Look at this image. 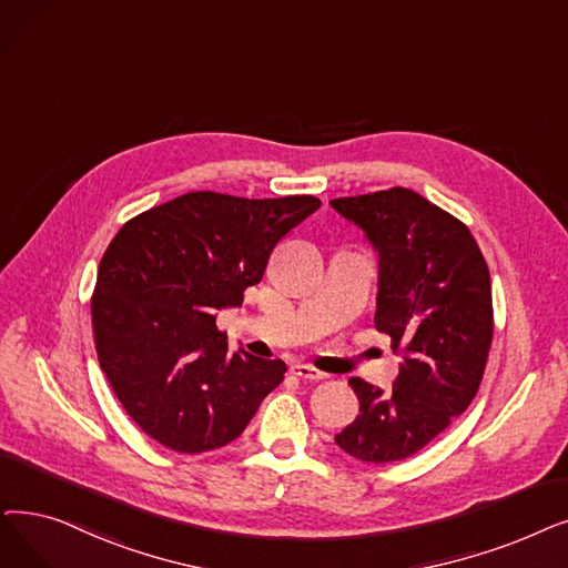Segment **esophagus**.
<instances>
[{"label":"esophagus","instance_id":"esophagus-1","mask_svg":"<svg viewBox=\"0 0 568 568\" xmlns=\"http://www.w3.org/2000/svg\"><path fill=\"white\" fill-rule=\"evenodd\" d=\"M290 372L304 381H323L325 378V374L317 372V368H313L311 364H292Z\"/></svg>","mask_w":568,"mask_h":568}]
</instances>
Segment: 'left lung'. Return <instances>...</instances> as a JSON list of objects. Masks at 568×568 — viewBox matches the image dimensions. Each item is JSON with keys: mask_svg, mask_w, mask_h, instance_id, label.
Returning <instances> with one entry per match:
<instances>
[{"mask_svg": "<svg viewBox=\"0 0 568 568\" xmlns=\"http://www.w3.org/2000/svg\"><path fill=\"white\" fill-rule=\"evenodd\" d=\"M378 257L376 329L402 355L389 392L351 378L359 415L336 446L387 464L423 450L474 402L491 343V287L476 239L413 190L329 202Z\"/></svg>", "mask_w": 568, "mask_h": 568, "instance_id": "obj_1", "label": "left lung"}]
</instances>
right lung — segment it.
<instances>
[{"mask_svg":"<svg viewBox=\"0 0 568 568\" xmlns=\"http://www.w3.org/2000/svg\"><path fill=\"white\" fill-rule=\"evenodd\" d=\"M320 209L308 194L187 192L122 225L92 294L94 345L118 402L162 446L196 455L241 436L283 359L230 351L217 311L241 306L271 251Z\"/></svg>","mask_w":568,"mask_h":568,"instance_id":"right-lung-1","label":"right lung"}]
</instances>
